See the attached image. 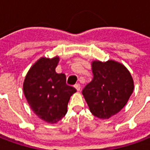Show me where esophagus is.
Instances as JSON below:
<instances>
[{
  "label": "esophagus",
  "instance_id": "34e87169",
  "mask_svg": "<svg viewBox=\"0 0 150 150\" xmlns=\"http://www.w3.org/2000/svg\"><path fill=\"white\" fill-rule=\"evenodd\" d=\"M75 89H76V90H77L78 91H80V84H79V83H77V84H75Z\"/></svg>",
  "mask_w": 150,
  "mask_h": 150
}]
</instances>
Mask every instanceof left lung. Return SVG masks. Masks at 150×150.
<instances>
[{"mask_svg": "<svg viewBox=\"0 0 150 150\" xmlns=\"http://www.w3.org/2000/svg\"><path fill=\"white\" fill-rule=\"evenodd\" d=\"M93 79L82 93L91 112L100 119H108L125 107L134 84L125 66L116 61L91 63Z\"/></svg>", "mask_w": 150, "mask_h": 150, "instance_id": "obj_1", "label": "left lung"}]
</instances>
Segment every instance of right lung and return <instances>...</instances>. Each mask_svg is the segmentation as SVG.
I'll use <instances>...</instances> for the list:
<instances>
[{
    "label": "right lung",
    "mask_w": 150,
    "mask_h": 150,
    "mask_svg": "<svg viewBox=\"0 0 150 150\" xmlns=\"http://www.w3.org/2000/svg\"><path fill=\"white\" fill-rule=\"evenodd\" d=\"M59 57L41 58L25 78L23 91L31 109L40 119L54 124L67 112V104L76 91L66 83V75L56 73Z\"/></svg>",
    "instance_id": "right-lung-1"
}]
</instances>
